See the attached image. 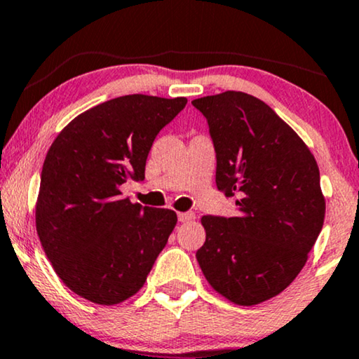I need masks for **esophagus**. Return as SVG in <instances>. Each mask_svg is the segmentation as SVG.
<instances>
[{"mask_svg": "<svg viewBox=\"0 0 359 359\" xmlns=\"http://www.w3.org/2000/svg\"><path fill=\"white\" fill-rule=\"evenodd\" d=\"M177 217H179V222L187 223V222H192V219L195 218V213H192V212H180L179 215H177Z\"/></svg>", "mask_w": 359, "mask_h": 359, "instance_id": "1", "label": "esophagus"}]
</instances>
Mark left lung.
<instances>
[{"instance_id": "8db88e82", "label": "left lung", "mask_w": 359, "mask_h": 359, "mask_svg": "<svg viewBox=\"0 0 359 359\" xmlns=\"http://www.w3.org/2000/svg\"><path fill=\"white\" fill-rule=\"evenodd\" d=\"M217 152L218 190L238 215L202 217L197 261L229 302L256 305L280 294L322 231L325 197L317 161L297 133L259 98L224 92L194 100Z\"/></svg>"}]
</instances>
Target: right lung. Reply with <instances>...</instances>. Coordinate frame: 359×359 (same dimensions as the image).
<instances>
[{
    "label": "right lung",
    "instance_id": "add662e5",
    "mask_svg": "<svg viewBox=\"0 0 359 359\" xmlns=\"http://www.w3.org/2000/svg\"><path fill=\"white\" fill-rule=\"evenodd\" d=\"M187 98L124 95L72 119L47 151L36 229L55 274L80 297L121 304L144 285L177 215L121 197L144 180L152 142Z\"/></svg>",
    "mask_w": 359,
    "mask_h": 359
}]
</instances>
